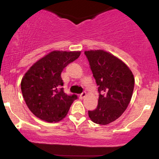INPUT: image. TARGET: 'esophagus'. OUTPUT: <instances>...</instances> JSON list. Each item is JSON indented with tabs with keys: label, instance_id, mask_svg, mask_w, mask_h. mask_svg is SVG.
<instances>
[{
	"label": "esophagus",
	"instance_id": "obj_1",
	"mask_svg": "<svg viewBox=\"0 0 159 159\" xmlns=\"http://www.w3.org/2000/svg\"><path fill=\"white\" fill-rule=\"evenodd\" d=\"M87 96V93L85 92V91H84L83 93H81V94H80V98H84L85 97V96Z\"/></svg>",
	"mask_w": 159,
	"mask_h": 159
}]
</instances>
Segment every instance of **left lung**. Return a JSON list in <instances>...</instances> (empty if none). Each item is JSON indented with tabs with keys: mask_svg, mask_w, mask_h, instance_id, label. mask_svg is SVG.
<instances>
[{
	"mask_svg": "<svg viewBox=\"0 0 159 159\" xmlns=\"http://www.w3.org/2000/svg\"><path fill=\"white\" fill-rule=\"evenodd\" d=\"M96 84L98 86V106L88 111L95 123L107 125L120 117L132 98L134 78L132 71L119 58L103 50L87 51Z\"/></svg>",
	"mask_w": 159,
	"mask_h": 159,
	"instance_id": "8db88e82",
	"label": "left lung"
}]
</instances>
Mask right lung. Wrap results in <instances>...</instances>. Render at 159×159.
<instances>
[{
  "instance_id": "1",
  "label": "right lung",
  "mask_w": 159,
  "mask_h": 159,
  "mask_svg": "<svg viewBox=\"0 0 159 159\" xmlns=\"http://www.w3.org/2000/svg\"><path fill=\"white\" fill-rule=\"evenodd\" d=\"M80 54L81 52L53 51L36 62L24 75L21 83L24 99L38 118L48 123L60 121L78 98L75 94L65 93L61 75Z\"/></svg>"
}]
</instances>
